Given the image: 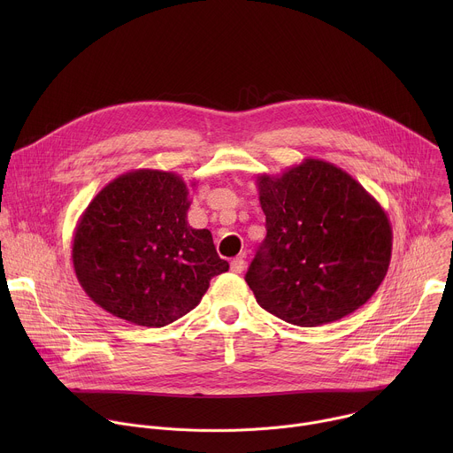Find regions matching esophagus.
<instances>
[{
    "instance_id": "34e87169",
    "label": "esophagus",
    "mask_w": 453,
    "mask_h": 453,
    "mask_svg": "<svg viewBox=\"0 0 453 453\" xmlns=\"http://www.w3.org/2000/svg\"><path fill=\"white\" fill-rule=\"evenodd\" d=\"M245 269V260L240 256V257H234V260L231 262V273L234 274H240L242 271Z\"/></svg>"
}]
</instances>
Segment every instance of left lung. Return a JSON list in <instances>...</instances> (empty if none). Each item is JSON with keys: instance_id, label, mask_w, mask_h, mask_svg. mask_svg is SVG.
Listing matches in <instances>:
<instances>
[{"instance_id": "8db88e82", "label": "left lung", "mask_w": 453, "mask_h": 453, "mask_svg": "<svg viewBox=\"0 0 453 453\" xmlns=\"http://www.w3.org/2000/svg\"><path fill=\"white\" fill-rule=\"evenodd\" d=\"M267 236L245 281L264 310L313 328L339 320L381 285L393 227L348 172L306 157L280 175L256 177Z\"/></svg>"}]
</instances>
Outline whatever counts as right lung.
Masks as SVG:
<instances>
[{
    "label": "right lung",
    "instance_id": "1",
    "mask_svg": "<svg viewBox=\"0 0 453 453\" xmlns=\"http://www.w3.org/2000/svg\"><path fill=\"white\" fill-rule=\"evenodd\" d=\"M189 204V188L173 172L140 168L105 184L72 242L73 269L91 301L147 328L196 308L229 264L208 229L188 224Z\"/></svg>",
    "mask_w": 453,
    "mask_h": 453
}]
</instances>
